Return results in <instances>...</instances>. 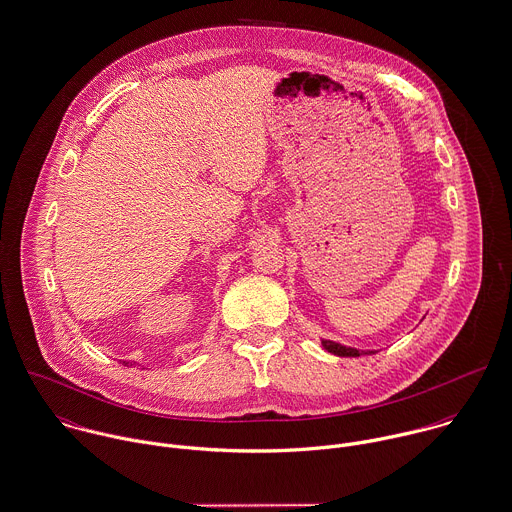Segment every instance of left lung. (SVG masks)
Masks as SVG:
<instances>
[{
  "mask_svg": "<svg viewBox=\"0 0 512 512\" xmlns=\"http://www.w3.org/2000/svg\"><path fill=\"white\" fill-rule=\"evenodd\" d=\"M322 346H324V350H328L330 354H336V356H350V358H354V356H362V354H372L374 350H356V348H350V346H344V344H340V342H334V340H324L322 338Z\"/></svg>",
  "mask_w": 512,
  "mask_h": 512,
  "instance_id": "1",
  "label": "left lung"
}]
</instances>
